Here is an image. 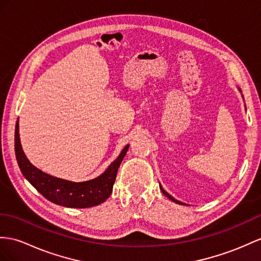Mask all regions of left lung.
Segmentation results:
<instances>
[{"label":"left lung","instance_id":"left-lung-1","mask_svg":"<svg viewBox=\"0 0 261 261\" xmlns=\"http://www.w3.org/2000/svg\"><path fill=\"white\" fill-rule=\"evenodd\" d=\"M240 91V90H239ZM241 92V91H240ZM160 187H161V190H162V192H163V194L165 195V196H166V197H168V198L170 199V200H173V201H175L176 202V204H179V205H186V204H184V202H181V201H179V200H176L175 198H174V197H171L168 193H166V192H165V190L163 189V187L160 185Z\"/></svg>","mask_w":261,"mask_h":261}]
</instances>
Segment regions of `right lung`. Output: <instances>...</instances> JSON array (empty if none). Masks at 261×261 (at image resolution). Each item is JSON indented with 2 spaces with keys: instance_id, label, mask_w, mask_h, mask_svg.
Wrapping results in <instances>:
<instances>
[{
  "instance_id": "1",
  "label": "right lung",
  "mask_w": 261,
  "mask_h": 261,
  "mask_svg": "<svg viewBox=\"0 0 261 261\" xmlns=\"http://www.w3.org/2000/svg\"><path fill=\"white\" fill-rule=\"evenodd\" d=\"M14 148L16 161L22 174L24 175L37 192H40L46 199L68 208H87L97 206L104 202L113 192L117 170L124 160L129 145H126L119 156L114 161L103 174L92 180L74 182L50 176L36 168L25 156L20 142L18 120L15 126Z\"/></svg>"
}]
</instances>
